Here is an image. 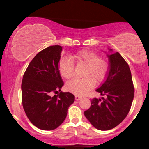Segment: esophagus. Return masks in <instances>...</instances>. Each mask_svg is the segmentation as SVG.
Segmentation results:
<instances>
[{
  "label": "esophagus",
  "mask_w": 149,
  "mask_h": 149,
  "mask_svg": "<svg viewBox=\"0 0 149 149\" xmlns=\"http://www.w3.org/2000/svg\"><path fill=\"white\" fill-rule=\"evenodd\" d=\"M81 98V97L79 96V95H75V100H79Z\"/></svg>",
  "instance_id": "obj_1"
}]
</instances>
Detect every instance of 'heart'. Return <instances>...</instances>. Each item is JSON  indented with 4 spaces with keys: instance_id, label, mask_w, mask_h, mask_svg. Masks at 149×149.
Segmentation results:
<instances>
[{
    "instance_id": "obj_1",
    "label": "heart",
    "mask_w": 149,
    "mask_h": 149,
    "mask_svg": "<svg viewBox=\"0 0 149 149\" xmlns=\"http://www.w3.org/2000/svg\"><path fill=\"white\" fill-rule=\"evenodd\" d=\"M71 59L77 64L85 66L83 74L85 77L69 81L66 88L70 92L83 95L92 88L94 83L100 84L107 78L109 63L107 59L100 58L97 53L89 49L81 50L71 56ZM72 61L67 58L60 60L59 70L63 78L69 79L74 75V66Z\"/></svg>"
}]
</instances>
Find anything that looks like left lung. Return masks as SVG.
I'll use <instances>...</instances> for the list:
<instances>
[{"label": "left lung", "instance_id": "left-lung-1", "mask_svg": "<svg viewBox=\"0 0 149 149\" xmlns=\"http://www.w3.org/2000/svg\"><path fill=\"white\" fill-rule=\"evenodd\" d=\"M108 57L109 73L106 81L95 90L103 97L91 100L90 108L84 112L91 125L103 131L113 129L123 121L129 113L134 95L129 65L119 52Z\"/></svg>", "mask_w": 149, "mask_h": 149}]
</instances>
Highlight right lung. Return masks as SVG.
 <instances>
[{
	"instance_id": "right-lung-1",
	"label": "right lung",
	"mask_w": 149,
	"mask_h": 149,
	"mask_svg": "<svg viewBox=\"0 0 149 149\" xmlns=\"http://www.w3.org/2000/svg\"><path fill=\"white\" fill-rule=\"evenodd\" d=\"M62 47H48L38 53L28 65L22 82V100L30 122L42 130L56 129L66 119L74 95L61 91L64 85L58 63Z\"/></svg>"
}]
</instances>
